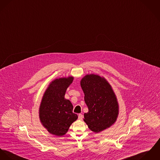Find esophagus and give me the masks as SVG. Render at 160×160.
I'll return each instance as SVG.
<instances>
[{"mask_svg":"<svg viewBox=\"0 0 160 160\" xmlns=\"http://www.w3.org/2000/svg\"><path fill=\"white\" fill-rule=\"evenodd\" d=\"M78 120H82V119L83 118V115L81 114V113H79V114H78Z\"/></svg>","mask_w":160,"mask_h":160,"instance_id":"esophagus-1","label":"esophagus"}]
</instances>
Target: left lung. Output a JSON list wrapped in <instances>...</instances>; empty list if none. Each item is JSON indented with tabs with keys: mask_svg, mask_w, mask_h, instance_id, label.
Wrapping results in <instances>:
<instances>
[{
	"mask_svg": "<svg viewBox=\"0 0 160 160\" xmlns=\"http://www.w3.org/2000/svg\"><path fill=\"white\" fill-rule=\"evenodd\" d=\"M80 85L88 108V112L84 114V122L95 132L109 128L118 115V104L110 84L104 78L90 74L82 79Z\"/></svg>",
	"mask_w": 160,
	"mask_h": 160,
	"instance_id": "8db88e82",
	"label": "left lung"
}]
</instances>
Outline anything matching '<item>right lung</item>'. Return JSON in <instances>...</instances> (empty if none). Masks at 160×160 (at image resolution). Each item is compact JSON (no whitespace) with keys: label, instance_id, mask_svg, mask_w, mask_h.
<instances>
[{"label":"right lung","instance_id":"right-lung-1","mask_svg":"<svg viewBox=\"0 0 160 160\" xmlns=\"http://www.w3.org/2000/svg\"><path fill=\"white\" fill-rule=\"evenodd\" d=\"M73 77L60 78L51 82L46 89L39 108V118L47 131L57 136L64 135L78 116L73 113L71 101L64 98Z\"/></svg>","mask_w":160,"mask_h":160}]
</instances>
